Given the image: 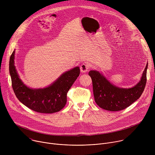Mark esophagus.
Listing matches in <instances>:
<instances>
[{
	"instance_id": "1",
	"label": "esophagus",
	"mask_w": 155,
	"mask_h": 155,
	"mask_svg": "<svg viewBox=\"0 0 155 155\" xmlns=\"http://www.w3.org/2000/svg\"><path fill=\"white\" fill-rule=\"evenodd\" d=\"M89 65L87 64H82L80 66V71L82 73L87 72L88 69H89Z\"/></svg>"
}]
</instances>
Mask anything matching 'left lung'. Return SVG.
Listing matches in <instances>:
<instances>
[{
    "mask_svg": "<svg viewBox=\"0 0 155 155\" xmlns=\"http://www.w3.org/2000/svg\"><path fill=\"white\" fill-rule=\"evenodd\" d=\"M148 63L139 81L133 87H120L110 83L97 71H90L89 75L93 81V89L96 103L101 108L109 111L125 109L136 101L144 91L147 81Z\"/></svg>",
    "mask_w": 155,
    "mask_h": 155,
    "instance_id": "obj_1",
    "label": "left lung"
}]
</instances>
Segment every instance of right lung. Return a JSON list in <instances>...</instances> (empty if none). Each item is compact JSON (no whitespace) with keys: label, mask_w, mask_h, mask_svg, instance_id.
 Wrapping results in <instances>:
<instances>
[{"label":"right lung","mask_w":155,"mask_h":155,"mask_svg":"<svg viewBox=\"0 0 155 155\" xmlns=\"http://www.w3.org/2000/svg\"><path fill=\"white\" fill-rule=\"evenodd\" d=\"M15 50L9 62V71L14 93L18 100L35 112L53 114L62 109L67 102V93L80 75L79 67L63 73L53 83L43 88H31L20 79L15 65Z\"/></svg>","instance_id":"1"}]
</instances>
